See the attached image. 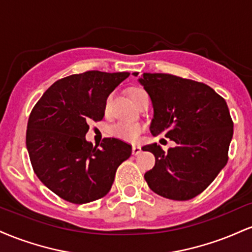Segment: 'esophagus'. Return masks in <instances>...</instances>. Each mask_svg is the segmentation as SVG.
I'll list each match as a JSON object with an SVG mask.
<instances>
[{
  "instance_id": "esophagus-1",
  "label": "esophagus",
  "mask_w": 252,
  "mask_h": 252,
  "mask_svg": "<svg viewBox=\"0 0 252 252\" xmlns=\"http://www.w3.org/2000/svg\"><path fill=\"white\" fill-rule=\"evenodd\" d=\"M132 155H138L141 152H142V149H141L140 146H132Z\"/></svg>"
}]
</instances>
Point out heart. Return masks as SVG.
<instances>
[{
    "instance_id": "heart-1",
    "label": "heart",
    "mask_w": 252,
    "mask_h": 252,
    "mask_svg": "<svg viewBox=\"0 0 252 252\" xmlns=\"http://www.w3.org/2000/svg\"><path fill=\"white\" fill-rule=\"evenodd\" d=\"M147 94L143 89L141 88H131L129 90V94L131 97V99L136 103L137 98L141 96V94ZM110 103V97L105 100V104H104V109H108ZM143 131V126L138 122H118L111 126L110 129V134L115 136L116 138H120V140L124 141V142H137L138 138H140L141 132Z\"/></svg>"
}]
</instances>
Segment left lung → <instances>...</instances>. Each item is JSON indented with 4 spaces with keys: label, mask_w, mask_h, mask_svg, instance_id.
I'll use <instances>...</instances> for the list:
<instances>
[{
    "label": "left lung",
    "mask_w": 252,
    "mask_h": 252,
    "mask_svg": "<svg viewBox=\"0 0 252 252\" xmlns=\"http://www.w3.org/2000/svg\"><path fill=\"white\" fill-rule=\"evenodd\" d=\"M138 82L154 108L152 134H164L176 143L168 152L156 143L143 147L155 156V166L144 179L156 194L189 200L204 192L227 163L233 135L227 104L206 84L172 74L143 73Z\"/></svg>",
    "instance_id": "1"
}]
</instances>
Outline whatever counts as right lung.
Masks as SVG:
<instances>
[{"label": "right lung", "mask_w": 252, "mask_h": 252, "mask_svg": "<svg viewBox=\"0 0 252 252\" xmlns=\"http://www.w3.org/2000/svg\"><path fill=\"white\" fill-rule=\"evenodd\" d=\"M129 72L88 71L57 80L28 118L26 146L40 181L72 204L98 200L109 193L116 170L131 146L114 137L100 148L85 140L90 121H102L106 98Z\"/></svg>", "instance_id": "right-lung-1"}]
</instances>
